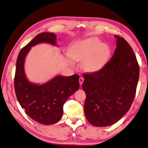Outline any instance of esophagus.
<instances>
[{"mask_svg": "<svg viewBox=\"0 0 148 148\" xmlns=\"http://www.w3.org/2000/svg\"><path fill=\"white\" fill-rule=\"evenodd\" d=\"M83 81H84V79H83L82 77H80L79 78V84H80V85H82V83H83Z\"/></svg>", "mask_w": 148, "mask_h": 148, "instance_id": "1", "label": "esophagus"}]
</instances>
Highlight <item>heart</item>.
<instances>
[{"instance_id":"heart-1","label":"heart","mask_w":148,"mask_h":148,"mask_svg":"<svg viewBox=\"0 0 148 148\" xmlns=\"http://www.w3.org/2000/svg\"><path fill=\"white\" fill-rule=\"evenodd\" d=\"M110 53L109 45L101 42L98 37H90L77 42L71 50V58L76 61H83V69L90 72L103 68L109 60Z\"/></svg>"}]
</instances>
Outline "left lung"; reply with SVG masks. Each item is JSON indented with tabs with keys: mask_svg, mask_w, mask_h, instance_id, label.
<instances>
[{
	"mask_svg": "<svg viewBox=\"0 0 148 148\" xmlns=\"http://www.w3.org/2000/svg\"><path fill=\"white\" fill-rule=\"evenodd\" d=\"M111 60L94 73L84 74L86 119L97 127L116 123L130 109L139 78V65L132 48L119 36Z\"/></svg>",
	"mask_w": 148,
	"mask_h": 148,
	"instance_id": "obj_1",
	"label": "left lung"
}]
</instances>
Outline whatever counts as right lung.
<instances>
[{
    "instance_id": "obj_1",
    "label": "right lung",
    "mask_w": 148,
    "mask_h": 148,
    "mask_svg": "<svg viewBox=\"0 0 148 148\" xmlns=\"http://www.w3.org/2000/svg\"><path fill=\"white\" fill-rule=\"evenodd\" d=\"M57 36L42 32L23 48L16 63L15 90L18 103L26 114L36 122L44 125L58 122L63 116V105L72 94L79 89V76L58 75L42 85L32 83L26 76L25 61L32 47L41 42L57 46Z\"/></svg>"
}]
</instances>
